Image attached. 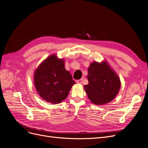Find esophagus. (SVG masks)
Instances as JSON below:
<instances>
[{
	"instance_id": "1",
	"label": "esophagus",
	"mask_w": 148,
	"mask_h": 148,
	"mask_svg": "<svg viewBox=\"0 0 148 148\" xmlns=\"http://www.w3.org/2000/svg\"><path fill=\"white\" fill-rule=\"evenodd\" d=\"M83 80H84V78H81V79H80L77 80V81H76V82H77V83H78V84H82V81H83Z\"/></svg>"
}]
</instances>
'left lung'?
Listing matches in <instances>:
<instances>
[{
    "instance_id": "left-lung-1",
    "label": "left lung",
    "mask_w": 148,
    "mask_h": 148,
    "mask_svg": "<svg viewBox=\"0 0 148 148\" xmlns=\"http://www.w3.org/2000/svg\"><path fill=\"white\" fill-rule=\"evenodd\" d=\"M87 79L88 84L84 87L88 98L95 104L110 102L120 88L119 76L104 62L92 63L88 69Z\"/></svg>"
}]
</instances>
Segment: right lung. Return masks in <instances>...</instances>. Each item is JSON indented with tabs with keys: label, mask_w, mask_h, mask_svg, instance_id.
Wrapping results in <instances>:
<instances>
[{
	"label": "right lung",
	"mask_w": 148,
	"mask_h": 148,
	"mask_svg": "<svg viewBox=\"0 0 148 148\" xmlns=\"http://www.w3.org/2000/svg\"><path fill=\"white\" fill-rule=\"evenodd\" d=\"M64 62L55 55H51L35 72V87L40 97L47 102L60 103L66 98L75 84L72 76L65 69Z\"/></svg>",
	"instance_id": "add662e5"
}]
</instances>
